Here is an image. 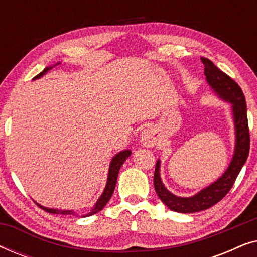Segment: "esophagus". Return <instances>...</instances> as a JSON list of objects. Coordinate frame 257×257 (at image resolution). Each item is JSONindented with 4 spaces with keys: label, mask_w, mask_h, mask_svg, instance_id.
<instances>
[{
    "label": "esophagus",
    "mask_w": 257,
    "mask_h": 257,
    "mask_svg": "<svg viewBox=\"0 0 257 257\" xmlns=\"http://www.w3.org/2000/svg\"><path fill=\"white\" fill-rule=\"evenodd\" d=\"M140 143L145 147H152L157 144V135L152 127L144 128L140 133Z\"/></svg>",
    "instance_id": "obj_1"
}]
</instances>
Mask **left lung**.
I'll return each instance as SVG.
<instances>
[{"label":"left lung","mask_w":257,"mask_h":257,"mask_svg":"<svg viewBox=\"0 0 257 257\" xmlns=\"http://www.w3.org/2000/svg\"><path fill=\"white\" fill-rule=\"evenodd\" d=\"M201 61L205 65V75L207 82L212 89L222 98L231 103L234 114L235 133H236V144H235L234 157L227 171L222 177L217 179L215 182L203 188L201 192L191 198H180L172 194L165 188L160 179L159 167L160 161H157L156 171H154L153 184L158 196L168 208L178 213H195L208 209L221 201L227 193L233 187L242 166L247 160L249 149H250V135H249V126L247 118V104H245L244 94L242 92L238 84L231 79L227 73L214 65L208 58L201 57Z\"/></svg>","instance_id":"8db88e82"}]
</instances>
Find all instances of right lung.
Here are the masks:
<instances>
[{
	"label": "right lung",
	"mask_w": 257,
	"mask_h": 257,
	"mask_svg": "<svg viewBox=\"0 0 257 257\" xmlns=\"http://www.w3.org/2000/svg\"><path fill=\"white\" fill-rule=\"evenodd\" d=\"M50 69H52V68H45L43 71H42L41 73H38V75L35 77L34 79L40 78V77L43 76L44 73L48 72ZM130 156H131V151L126 150V151H122V152L118 153L117 156L113 157V159H112L111 165H110V171H108L106 187H105L103 194H101L99 200H98L96 205H94L92 210H91L89 214H86V216H90V215H93V214H97L98 212H100V210L103 209L105 206H106V203L108 202V200L111 199V196H112V194H113V192H114V187H115V184H117V178H118L119 170H120L121 165L124 164V161L127 159ZM37 206H40L42 209L45 210V212L52 213V214H63V215H69V214H70V215H71V214L73 215V214H75V212H72V210H61V209L47 208V207H43V206L38 205V203H37Z\"/></svg>",
	"instance_id": "obj_1"
}]
</instances>
